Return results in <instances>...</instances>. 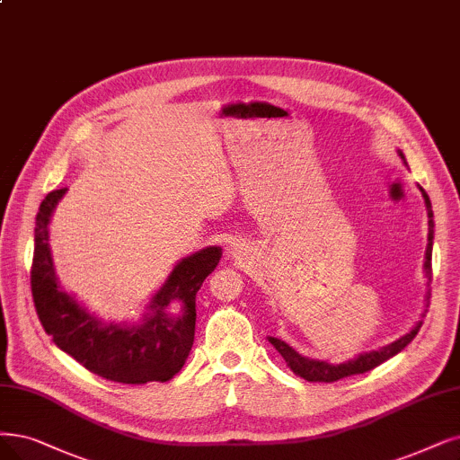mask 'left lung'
Instances as JSON below:
<instances>
[{
	"instance_id": "8db88e82",
	"label": "left lung",
	"mask_w": 460,
	"mask_h": 460,
	"mask_svg": "<svg viewBox=\"0 0 460 460\" xmlns=\"http://www.w3.org/2000/svg\"><path fill=\"white\" fill-rule=\"evenodd\" d=\"M400 156L403 158L402 153H400ZM420 192H422V198H425L427 215H429V245H427V254H425V275H427L429 281H430L432 279V240H434V218L432 217H434V213H432V204H430L429 194L422 190V189H420ZM429 298H430V292H429V296H427V307H429ZM420 326H422V321H419L411 328V332H408L406 336H402L400 340L377 349V351L362 353L355 360H349V362H343V364H328L324 360H314V358L302 357L300 353L294 351L290 345H287L285 341H281L278 338H268V341L275 349H278V351L281 353V357L285 358L288 368L296 376H300V377H304L307 381H315V383H332V381L343 379L347 376L370 372V370L376 368V366H379L385 360H389L391 357L398 355L402 349L406 347L417 336Z\"/></svg>"
}]
</instances>
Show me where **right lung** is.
<instances>
[{
	"instance_id": "add662e5",
	"label": "right lung",
	"mask_w": 460,
	"mask_h": 460,
	"mask_svg": "<svg viewBox=\"0 0 460 460\" xmlns=\"http://www.w3.org/2000/svg\"><path fill=\"white\" fill-rule=\"evenodd\" d=\"M66 190L49 192L35 217L30 281L33 305L45 332L86 370L109 381L128 385L170 381L182 368L194 341L196 292L217 268L223 251L208 247L182 259L153 296L149 304L153 314H146L141 324H103L62 290L54 278L49 223ZM172 303L181 305V316L165 314Z\"/></svg>"
}]
</instances>
